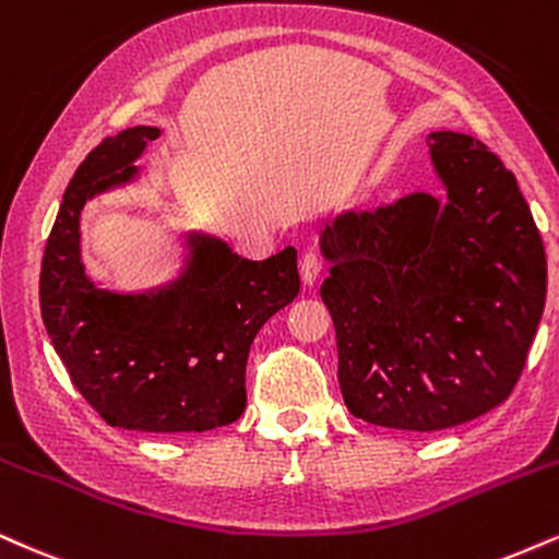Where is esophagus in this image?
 <instances>
[{"mask_svg": "<svg viewBox=\"0 0 559 559\" xmlns=\"http://www.w3.org/2000/svg\"><path fill=\"white\" fill-rule=\"evenodd\" d=\"M321 269H324V259H321L319 251L308 248V251L300 255V277H304L306 285H317Z\"/></svg>", "mask_w": 559, "mask_h": 559, "instance_id": "34e87169", "label": "esophagus"}]
</instances>
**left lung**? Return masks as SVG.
Returning <instances> with one entry per match:
<instances>
[{
	"label": "left lung",
	"instance_id": "8db88e82",
	"mask_svg": "<svg viewBox=\"0 0 559 559\" xmlns=\"http://www.w3.org/2000/svg\"><path fill=\"white\" fill-rule=\"evenodd\" d=\"M448 190L343 212L321 233V298L347 411L439 431L513 392L539 330L547 255L515 175L476 138H426Z\"/></svg>",
	"mask_w": 559,
	"mask_h": 559
}]
</instances>
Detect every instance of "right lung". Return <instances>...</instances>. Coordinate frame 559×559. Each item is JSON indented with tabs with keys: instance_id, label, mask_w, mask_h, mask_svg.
Masks as SVG:
<instances>
[{
	"instance_id": "add662e5",
	"label": "right lung",
	"mask_w": 559,
	"mask_h": 559,
	"mask_svg": "<svg viewBox=\"0 0 559 559\" xmlns=\"http://www.w3.org/2000/svg\"><path fill=\"white\" fill-rule=\"evenodd\" d=\"M156 128L104 138L64 190L44 248L41 317L72 384L109 426L206 431L246 411V364L266 319L300 290L298 251L240 259L222 240L190 235L186 274L154 295H117L85 277V201L135 175Z\"/></svg>"
}]
</instances>
